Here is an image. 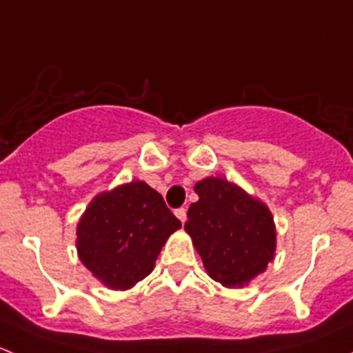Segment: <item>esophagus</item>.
Segmentation results:
<instances>
[{
  "label": "esophagus",
  "instance_id": "1",
  "mask_svg": "<svg viewBox=\"0 0 353 353\" xmlns=\"http://www.w3.org/2000/svg\"><path fill=\"white\" fill-rule=\"evenodd\" d=\"M176 216L181 220V222L184 223V222H186V210H184V208H177L176 210Z\"/></svg>",
  "mask_w": 353,
  "mask_h": 353
}]
</instances>
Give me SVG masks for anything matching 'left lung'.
Listing matches in <instances>:
<instances>
[{"label":"left lung","mask_w":353,"mask_h":353,"mask_svg":"<svg viewBox=\"0 0 353 353\" xmlns=\"http://www.w3.org/2000/svg\"><path fill=\"white\" fill-rule=\"evenodd\" d=\"M198 201L188 210L184 230L210 279L243 288L275 259L276 227L268 206L225 177L194 184Z\"/></svg>","instance_id":"1"}]
</instances>
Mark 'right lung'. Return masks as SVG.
Returning <instances> with one entry per match:
<instances>
[{
  "label": "right lung",
  "mask_w": 353,
  "mask_h": 353,
  "mask_svg": "<svg viewBox=\"0 0 353 353\" xmlns=\"http://www.w3.org/2000/svg\"><path fill=\"white\" fill-rule=\"evenodd\" d=\"M181 222L145 181L95 194L77 225V252L110 290H130L154 270L162 245Z\"/></svg>",
  "instance_id": "add662e5"
}]
</instances>
